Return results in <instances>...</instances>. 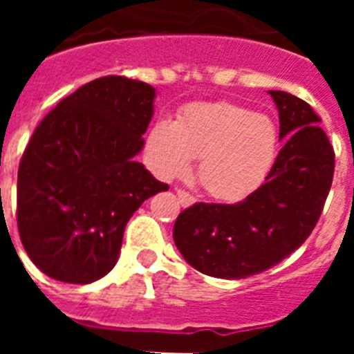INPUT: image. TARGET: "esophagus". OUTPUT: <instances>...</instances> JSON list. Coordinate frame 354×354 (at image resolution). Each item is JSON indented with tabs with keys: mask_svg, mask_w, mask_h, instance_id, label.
Here are the masks:
<instances>
[{
	"mask_svg": "<svg viewBox=\"0 0 354 354\" xmlns=\"http://www.w3.org/2000/svg\"><path fill=\"white\" fill-rule=\"evenodd\" d=\"M177 196H179V204L183 207H189V205L195 204V198L187 192H184V189H177Z\"/></svg>",
	"mask_w": 354,
	"mask_h": 354,
	"instance_id": "obj_1",
	"label": "esophagus"
}]
</instances>
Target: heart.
<instances>
[{
	"instance_id": "1",
	"label": "heart",
	"mask_w": 354,
	"mask_h": 354,
	"mask_svg": "<svg viewBox=\"0 0 354 354\" xmlns=\"http://www.w3.org/2000/svg\"><path fill=\"white\" fill-rule=\"evenodd\" d=\"M277 127L266 115L228 102L193 104L174 124L159 122L147 154L161 179H177L198 159L196 177L218 200L236 202L255 189L277 154Z\"/></svg>"
}]
</instances>
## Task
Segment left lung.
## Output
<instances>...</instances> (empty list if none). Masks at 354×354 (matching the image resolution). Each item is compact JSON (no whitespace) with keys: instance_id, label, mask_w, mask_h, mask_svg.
<instances>
[{"instance_id":"left-lung-1","label":"left lung","mask_w":354,"mask_h":354,"mask_svg":"<svg viewBox=\"0 0 354 354\" xmlns=\"http://www.w3.org/2000/svg\"><path fill=\"white\" fill-rule=\"evenodd\" d=\"M286 138L264 184L237 204H198L175 220L174 241L189 266L241 280L270 270L306 241L330 193L335 152L310 104L270 90Z\"/></svg>"}]
</instances>
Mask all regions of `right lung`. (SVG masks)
Here are the masks:
<instances>
[{
	"instance_id": "obj_1",
	"label": "right lung",
	"mask_w": 354,
	"mask_h": 354,
	"mask_svg": "<svg viewBox=\"0 0 354 354\" xmlns=\"http://www.w3.org/2000/svg\"><path fill=\"white\" fill-rule=\"evenodd\" d=\"M156 90L106 76L65 97L37 126L17 174V227L48 277L92 283L118 261L134 211L168 184L134 156L154 115Z\"/></svg>"
}]
</instances>
